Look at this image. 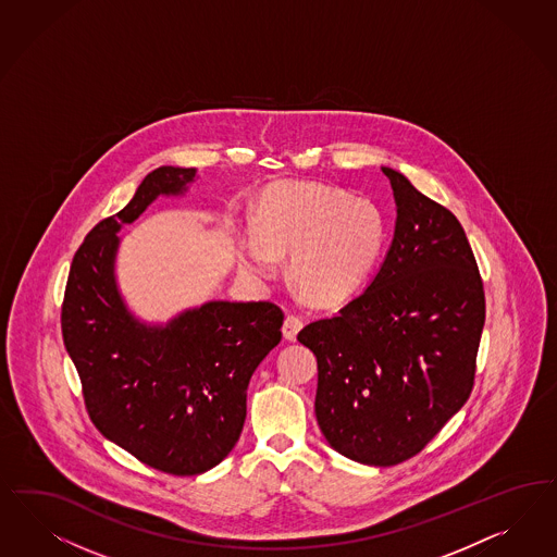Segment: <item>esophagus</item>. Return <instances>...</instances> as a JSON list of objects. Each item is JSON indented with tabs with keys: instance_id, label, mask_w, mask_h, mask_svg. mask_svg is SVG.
<instances>
[{
	"instance_id": "esophagus-1",
	"label": "esophagus",
	"mask_w": 557,
	"mask_h": 557,
	"mask_svg": "<svg viewBox=\"0 0 557 557\" xmlns=\"http://www.w3.org/2000/svg\"><path fill=\"white\" fill-rule=\"evenodd\" d=\"M301 327H304V318L297 313H288L287 320L283 323V334L287 341H297V334L301 332Z\"/></svg>"
}]
</instances>
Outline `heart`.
<instances>
[{
    "label": "heart",
    "mask_w": 557,
    "mask_h": 557,
    "mask_svg": "<svg viewBox=\"0 0 557 557\" xmlns=\"http://www.w3.org/2000/svg\"><path fill=\"white\" fill-rule=\"evenodd\" d=\"M385 242V221L369 198L315 182H283L267 190L256 213V235L242 246V260L260 276L290 253V281L318 306L352 297L375 269Z\"/></svg>",
    "instance_id": "obj_1"
}]
</instances>
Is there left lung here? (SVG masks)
Here are the masks:
<instances>
[{"instance_id": "8db88e82", "label": "left lung", "mask_w": 557, "mask_h": 557, "mask_svg": "<svg viewBox=\"0 0 557 557\" xmlns=\"http://www.w3.org/2000/svg\"><path fill=\"white\" fill-rule=\"evenodd\" d=\"M394 242L371 285L297 341L318 359L325 441L367 466L424 449L473 389L485 322L482 274L457 216L392 168Z\"/></svg>"}]
</instances>
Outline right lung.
<instances>
[{"label": "right lung", "instance_id": "obj_1", "mask_svg": "<svg viewBox=\"0 0 557 557\" xmlns=\"http://www.w3.org/2000/svg\"><path fill=\"white\" fill-rule=\"evenodd\" d=\"M195 168L162 165L116 215L102 219L73 256L61 332L86 410L108 441L145 466L197 475L234 449L251 373L281 342L283 309L270 301H211L165 327H147L114 283L121 225L158 195H178Z\"/></svg>", "mask_w": 557, "mask_h": 557}]
</instances>
